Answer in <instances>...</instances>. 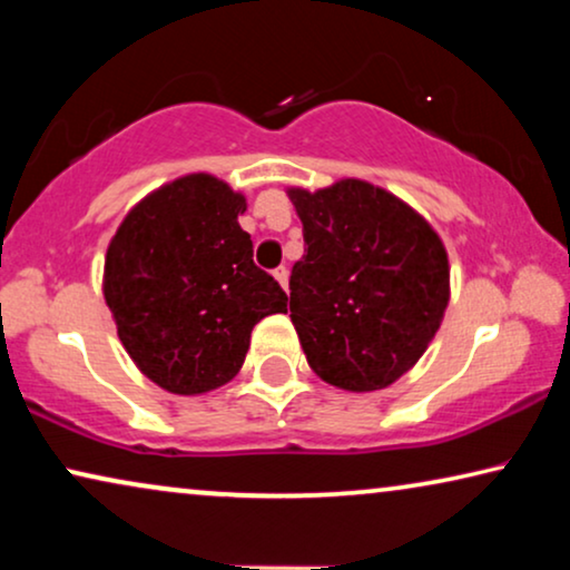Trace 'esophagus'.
Wrapping results in <instances>:
<instances>
[{
  "label": "esophagus",
  "instance_id": "esophagus-1",
  "mask_svg": "<svg viewBox=\"0 0 570 570\" xmlns=\"http://www.w3.org/2000/svg\"><path fill=\"white\" fill-rule=\"evenodd\" d=\"M287 277H291V275H287V267H277L275 269V279L285 287V291H287Z\"/></svg>",
  "mask_w": 570,
  "mask_h": 570
}]
</instances>
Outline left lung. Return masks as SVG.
I'll return each instance as SVG.
<instances>
[{
    "instance_id": "8db88e82",
    "label": "left lung",
    "mask_w": 570,
    "mask_h": 570,
    "mask_svg": "<svg viewBox=\"0 0 570 570\" xmlns=\"http://www.w3.org/2000/svg\"><path fill=\"white\" fill-rule=\"evenodd\" d=\"M306 256L291 272V322L311 371L345 392L392 386L446 314L449 254L433 225L363 178L287 189Z\"/></svg>"
}]
</instances>
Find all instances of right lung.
<instances>
[{
	"label": "right lung",
	"mask_w": 570,
	"mask_h": 570,
	"mask_svg": "<svg viewBox=\"0 0 570 570\" xmlns=\"http://www.w3.org/2000/svg\"><path fill=\"white\" fill-rule=\"evenodd\" d=\"M246 197L213 174L158 186L116 228L104 298L124 350L153 384L194 396L236 376L252 330L287 295L254 264Z\"/></svg>",
	"instance_id": "add662e5"
}]
</instances>
